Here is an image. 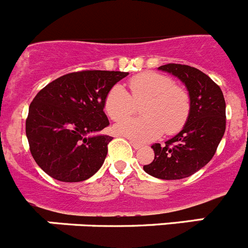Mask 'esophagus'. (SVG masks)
I'll return each instance as SVG.
<instances>
[{
	"label": "esophagus",
	"instance_id": "1",
	"mask_svg": "<svg viewBox=\"0 0 248 248\" xmlns=\"http://www.w3.org/2000/svg\"><path fill=\"white\" fill-rule=\"evenodd\" d=\"M129 141H130L131 146H133V148H134V149H137V150H139V149L143 148V145H141V144H139V143H137V141H135V140L129 139Z\"/></svg>",
	"mask_w": 248,
	"mask_h": 248
}]
</instances>
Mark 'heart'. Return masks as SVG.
Listing matches in <instances>:
<instances>
[{"label": "heart", "instance_id": "heart-1", "mask_svg": "<svg viewBox=\"0 0 248 248\" xmlns=\"http://www.w3.org/2000/svg\"><path fill=\"white\" fill-rule=\"evenodd\" d=\"M129 88L130 94L123 85H114L104 100L107 115L113 120L123 119L114 125L117 134L137 141H150L164 131L175 134L184 128L190 114V97L170 77L155 72L140 73L129 80ZM135 102L144 103V118L124 120L134 111Z\"/></svg>", "mask_w": 248, "mask_h": 248}]
</instances>
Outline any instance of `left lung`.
<instances>
[{"mask_svg": "<svg viewBox=\"0 0 248 248\" xmlns=\"http://www.w3.org/2000/svg\"><path fill=\"white\" fill-rule=\"evenodd\" d=\"M159 69L185 84L190 114L179 134L165 145L151 146L155 157L144 165V171L163 180H179L199 171L215 155L226 129V103L220 87L196 68L169 63Z\"/></svg>", "mask_w": 248, "mask_h": 248, "instance_id": "8db88e82", "label": "left lung"}]
</instances>
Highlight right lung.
Wrapping results in <instances>:
<instances>
[{
    "label": "right lung",
    "mask_w": 248,
    "mask_h": 248,
    "mask_svg": "<svg viewBox=\"0 0 248 248\" xmlns=\"http://www.w3.org/2000/svg\"><path fill=\"white\" fill-rule=\"evenodd\" d=\"M128 74L74 72L38 92L30 105L26 135L31 154L46 174L63 183H79L102 168L113 139L98 134L109 125L104 100Z\"/></svg>",
    "instance_id": "right-lung-1"
}]
</instances>
